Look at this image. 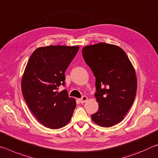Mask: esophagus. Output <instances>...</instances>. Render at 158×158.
Masks as SVG:
<instances>
[{"instance_id": "esophagus-1", "label": "esophagus", "mask_w": 158, "mask_h": 158, "mask_svg": "<svg viewBox=\"0 0 158 158\" xmlns=\"http://www.w3.org/2000/svg\"><path fill=\"white\" fill-rule=\"evenodd\" d=\"M79 101H80V103H84L87 101V96H83V97H82V98L79 99Z\"/></svg>"}]
</instances>
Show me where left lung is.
I'll list each match as a JSON object with an SVG mask.
<instances>
[{
	"label": "left lung",
	"mask_w": 158,
	"mask_h": 158,
	"mask_svg": "<svg viewBox=\"0 0 158 158\" xmlns=\"http://www.w3.org/2000/svg\"><path fill=\"white\" fill-rule=\"evenodd\" d=\"M82 57L96 77L98 111L92 115L101 127L121 122L133 104L137 80L134 66L119 46L98 43L85 46Z\"/></svg>",
	"instance_id": "obj_1"
}]
</instances>
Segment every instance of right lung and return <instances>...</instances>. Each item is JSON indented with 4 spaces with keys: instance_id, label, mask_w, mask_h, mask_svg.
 <instances>
[{
    "instance_id": "obj_1",
    "label": "right lung",
    "mask_w": 158,
    "mask_h": 158,
    "mask_svg": "<svg viewBox=\"0 0 158 158\" xmlns=\"http://www.w3.org/2000/svg\"><path fill=\"white\" fill-rule=\"evenodd\" d=\"M79 50L78 46L39 47L32 52L21 79V90L30 111L41 123L51 129L65 126L76 106L66 90L64 73Z\"/></svg>"
}]
</instances>
